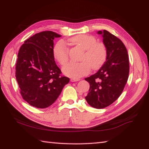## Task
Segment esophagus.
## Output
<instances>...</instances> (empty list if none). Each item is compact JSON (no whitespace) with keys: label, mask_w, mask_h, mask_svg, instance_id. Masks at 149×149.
Returning a JSON list of instances; mask_svg holds the SVG:
<instances>
[{"label":"esophagus","mask_w":149,"mask_h":149,"mask_svg":"<svg viewBox=\"0 0 149 149\" xmlns=\"http://www.w3.org/2000/svg\"><path fill=\"white\" fill-rule=\"evenodd\" d=\"M80 80V78H71L70 80H71V82H74V81H78Z\"/></svg>","instance_id":"34e87169"}]
</instances>
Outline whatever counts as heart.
<instances>
[{"mask_svg":"<svg viewBox=\"0 0 149 149\" xmlns=\"http://www.w3.org/2000/svg\"><path fill=\"white\" fill-rule=\"evenodd\" d=\"M68 42L78 45L85 49L81 62H69L62 69L68 77L78 78L87 75L92 69H97L107 60V49L103 42H97L94 36L79 34L68 39ZM54 58L62 65L67 63L69 59V49L65 42L59 41L53 49Z\"/></svg>","mask_w":149,"mask_h":149,"instance_id":"heart-1","label":"heart"}]
</instances>
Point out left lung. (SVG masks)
Returning <instances> with one entry per match:
<instances>
[{"instance_id": "left-lung-1", "label": "left lung", "mask_w": 149, "mask_h": 149, "mask_svg": "<svg viewBox=\"0 0 149 149\" xmlns=\"http://www.w3.org/2000/svg\"><path fill=\"white\" fill-rule=\"evenodd\" d=\"M97 34L103 38L107 57L96 73L85 78L90 84L85 100L92 107L101 109L119 97L127 81L130 64L127 49L120 39L106 30Z\"/></svg>"}]
</instances>
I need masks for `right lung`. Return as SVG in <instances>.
I'll use <instances>...</instances> for the list:
<instances>
[{
    "instance_id": "add662e5",
    "label": "right lung",
    "mask_w": 149,
    "mask_h": 149,
    "mask_svg": "<svg viewBox=\"0 0 149 149\" xmlns=\"http://www.w3.org/2000/svg\"><path fill=\"white\" fill-rule=\"evenodd\" d=\"M61 35L43 31L25 40L18 54L16 78L23 99L38 108L57 100L69 78L62 76L53 54L54 40Z\"/></svg>"
}]
</instances>
